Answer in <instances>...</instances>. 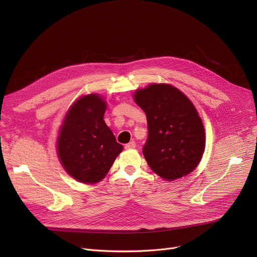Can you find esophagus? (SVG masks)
<instances>
[{"mask_svg":"<svg viewBox=\"0 0 257 257\" xmlns=\"http://www.w3.org/2000/svg\"><path fill=\"white\" fill-rule=\"evenodd\" d=\"M136 147H137V144H136V142H134V141H132V142H130V143L125 145L126 149H134V148H136Z\"/></svg>","mask_w":257,"mask_h":257,"instance_id":"obj_1","label":"esophagus"}]
</instances>
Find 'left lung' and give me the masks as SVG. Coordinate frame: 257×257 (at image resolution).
Here are the masks:
<instances>
[{
    "mask_svg": "<svg viewBox=\"0 0 257 257\" xmlns=\"http://www.w3.org/2000/svg\"><path fill=\"white\" fill-rule=\"evenodd\" d=\"M134 101L145 111L148 139L143 154L163 179L175 180L193 172L205 149V131L193 103L170 84L138 89Z\"/></svg>",
    "mask_w": 257,
    "mask_h": 257,
    "instance_id": "obj_1",
    "label": "left lung"
}]
</instances>
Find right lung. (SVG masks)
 <instances>
[{
	"instance_id": "obj_1",
	"label": "right lung",
	"mask_w": 257,
	"mask_h": 257,
	"mask_svg": "<svg viewBox=\"0 0 257 257\" xmlns=\"http://www.w3.org/2000/svg\"><path fill=\"white\" fill-rule=\"evenodd\" d=\"M106 102L97 93L78 99L66 112L57 153L66 173L87 184L102 180L124 147L104 121Z\"/></svg>"
}]
</instances>
